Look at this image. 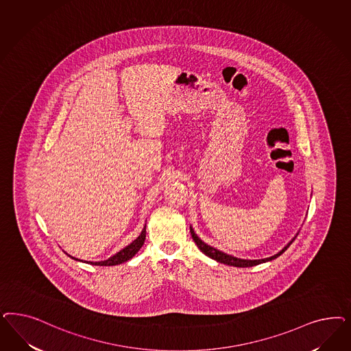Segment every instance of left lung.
Returning <instances> with one entry per match:
<instances>
[{"instance_id":"left-lung-1","label":"left lung","mask_w":351,"mask_h":351,"mask_svg":"<svg viewBox=\"0 0 351 351\" xmlns=\"http://www.w3.org/2000/svg\"><path fill=\"white\" fill-rule=\"evenodd\" d=\"M190 232H191V237H193V241L196 243V245L199 247V249L203 252L205 256L210 257L212 260H215L217 262L225 263V265H228V266H235V267H252V266L260 265V263L267 262V261L275 260V258H278L280 254H283L284 252H285L287 249L289 248V245L293 243L294 239L297 238V237H294V238L292 239V240H291V241H289V243H288V244H287V245H285V247H284L279 253L274 254L271 257L261 258V260H243V258H238V257H234V256L226 254V253H223V252H221V250H218V249L213 248V247H210V245L205 244L203 240L195 234L193 227H190ZM297 235H298V234H297Z\"/></svg>"}]
</instances>
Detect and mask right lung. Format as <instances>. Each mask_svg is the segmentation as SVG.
I'll list each match as a JSON object with an SVG mask.
<instances>
[{"mask_svg":"<svg viewBox=\"0 0 351 351\" xmlns=\"http://www.w3.org/2000/svg\"><path fill=\"white\" fill-rule=\"evenodd\" d=\"M145 239H146V226L143 227L142 232L139 234V237H138L134 241H132L129 245H126L124 249H121L120 252H117L114 256L110 257L108 260L98 261V262L82 261V262H86V263L94 265V266H114V265H120V263L126 262V261H129L136 256V253H138V250L142 248V245L145 244ZM68 256H69V254H68ZM69 257L73 258V260L80 261L77 260V258H75V257H72V256H69Z\"/></svg>","mask_w":351,"mask_h":351,"instance_id":"right-lung-1","label":"right lung"}]
</instances>
